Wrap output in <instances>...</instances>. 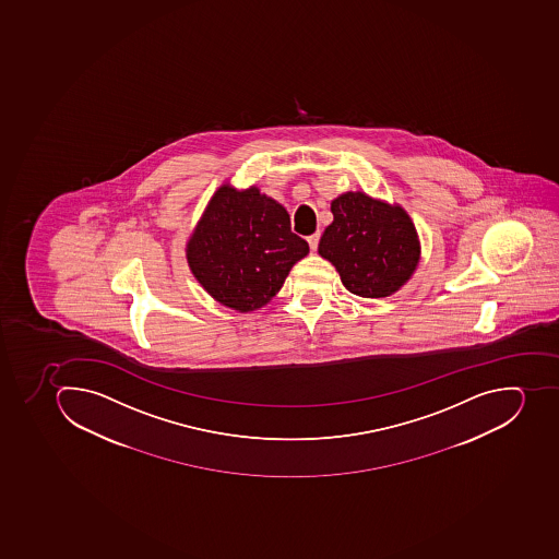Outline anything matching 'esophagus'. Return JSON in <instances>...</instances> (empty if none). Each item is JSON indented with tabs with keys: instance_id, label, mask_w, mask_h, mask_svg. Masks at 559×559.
<instances>
[{
	"instance_id": "34e87169",
	"label": "esophagus",
	"mask_w": 559,
	"mask_h": 559,
	"mask_svg": "<svg viewBox=\"0 0 559 559\" xmlns=\"http://www.w3.org/2000/svg\"><path fill=\"white\" fill-rule=\"evenodd\" d=\"M319 238H321V233H314V235L307 236V241H309L310 250H318Z\"/></svg>"
}]
</instances>
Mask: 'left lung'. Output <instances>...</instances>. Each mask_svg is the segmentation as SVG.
<instances>
[{"instance_id": "left-lung-1", "label": "left lung", "mask_w": 559, "mask_h": 559, "mask_svg": "<svg viewBox=\"0 0 559 559\" xmlns=\"http://www.w3.org/2000/svg\"><path fill=\"white\" fill-rule=\"evenodd\" d=\"M332 213L318 250L337 267L347 292L383 298L406 284L420 259V243L401 206L347 192L333 201Z\"/></svg>"}]
</instances>
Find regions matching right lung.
Instances as JSON below:
<instances>
[{
  "label": "right lung",
  "mask_w": 559,
  "mask_h": 559,
  "mask_svg": "<svg viewBox=\"0 0 559 559\" xmlns=\"http://www.w3.org/2000/svg\"><path fill=\"white\" fill-rule=\"evenodd\" d=\"M309 243L292 231L284 206L252 189L224 185L187 245L190 270L218 304L250 312L277 295Z\"/></svg>",
  "instance_id": "1"
}]
</instances>
